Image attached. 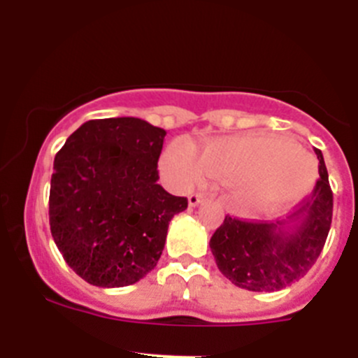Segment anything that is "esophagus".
<instances>
[{"instance_id": "esophagus-1", "label": "esophagus", "mask_w": 358, "mask_h": 358, "mask_svg": "<svg viewBox=\"0 0 358 358\" xmlns=\"http://www.w3.org/2000/svg\"><path fill=\"white\" fill-rule=\"evenodd\" d=\"M203 199H205V196L194 192V194L189 196V206H198L199 203H203Z\"/></svg>"}]
</instances>
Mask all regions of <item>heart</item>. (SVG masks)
Returning <instances> with one entry per match:
<instances>
[{
	"instance_id": "1",
	"label": "heart",
	"mask_w": 358,
	"mask_h": 358,
	"mask_svg": "<svg viewBox=\"0 0 358 358\" xmlns=\"http://www.w3.org/2000/svg\"><path fill=\"white\" fill-rule=\"evenodd\" d=\"M160 169L178 189H189L205 175L229 180V199L245 212L279 208L303 194L315 178V160L292 139L258 134L212 139L199 157L189 145L173 143L160 159Z\"/></svg>"
}]
</instances>
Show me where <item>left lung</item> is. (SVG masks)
<instances>
[{
    "mask_svg": "<svg viewBox=\"0 0 358 358\" xmlns=\"http://www.w3.org/2000/svg\"><path fill=\"white\" fill-rule=\"evenodd\" d=\"M320 178L309 198L277 222H250L226 215L210 249L226 279L249 292H279L316 263L332 224V190L320 150Z\"/></svg>",
    "mask_w": 358,
    "mask_h": 358,
    "instance_id": "8db88e82",
    "label": "left lung"
}]
</instances>
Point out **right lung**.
<instances>
[{
  "label": "right lung",
  "instance_id": "right-lung-1",
  "mask_svg": "<svg viewBox=\"0 0 358 358\" xmlns=\"http://www.w3.org/2000/svg\"><path fill=\"white\" fill-rule=\"evenodd\" d=\"M166 130L132 116L90 120L55 157L49 224L66 265L100 288L157 266L168 226L187 208L157 183Z\"/></svg>",
  "mask_w": 358,
  "mask_h": 358
}]
</instances>
